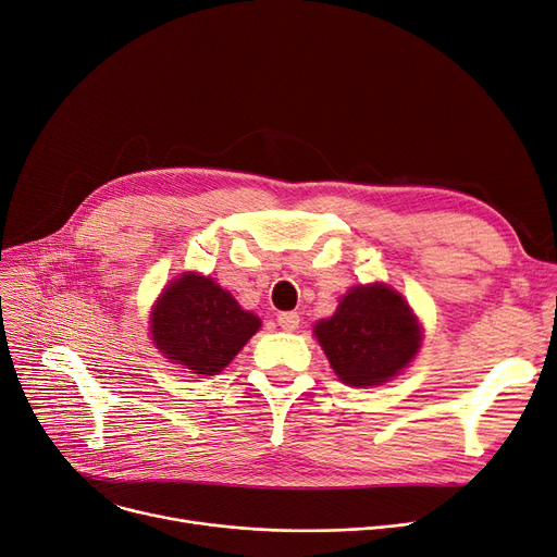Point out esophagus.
<instances>
[{"instance_id":"34e87169","label":"esophagus","mask_w":557,"mask_h":557,"mask_svg":"<svg viewBox=\"0 0 557 557\" xmlns=\"http://www.w3.org/2000/svg\"><path fill=\"white\" fill-rule=\"evenodd\" d=\"M277 325L284 330V332H294L298 330L300 325V315L296 311H284L277 315Z\"/></svg>"}]
</instances>
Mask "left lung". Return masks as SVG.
Here are the masks:
<instances>
[{
	"instance_id": "obj_1",
	"label": "left lung",
	"mask_w": 557,
	"mask_h": 557,
	"mask_svg": "<svg viewBox=\"0 0 557 557\" xmlns=\"http://www.w3.org/2000/svg\"><path fill=\"white\" fill-rule=\"evenodd\" d=\"M313 332L341 382L361 388L404 370L422 338L416 315L386 284L352 288Z\"/></svg>"
}]
</instances>
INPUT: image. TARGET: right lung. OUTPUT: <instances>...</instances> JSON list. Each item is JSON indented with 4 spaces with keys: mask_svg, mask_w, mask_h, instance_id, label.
I'll return each mask as SVG.
<instances>
[{
    "mask_svg": "<svg viewBox=\"0 0 557 557\" xmlns=\"http://www.w3.org/2000/svg\"><path fill=\"white\" fill-rule=\"evenodd\" d=\"M259 325L257 315L244 311L212 277L198 273L171 282L151 318L160 352L196 374L221 372Z\"/></svg>",
    "mask_w": 557,
    "mask_h": 557,
    "instance_id": "obj_1",
    "label": "right lung"
}]
</instances>
